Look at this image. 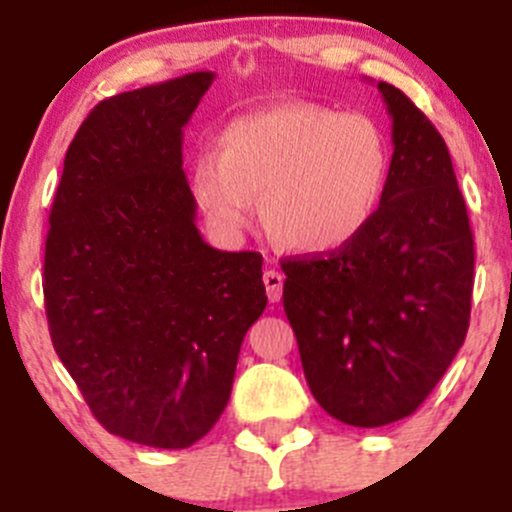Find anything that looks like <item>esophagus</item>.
<instances>
[{"instance_id": "1", "label": "esophagus", "mask_w": 512, "mask_h": 512, "mask_svg": "<svg viewBox=\"0 0 512 512\" xmlns=\"http://www.w3.org/2000/svg\"><path fill=\"white\" fill-rule=\"evenodd\" d=\"M262 280H265V287H267V299H270L272 304L280 302V299H282V282H285L282 272L267 270L265 275H262Z\"/></svg>"}]
</instances>
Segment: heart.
<instances>
[{"label":"heart","mask_w":512,"mask_h":512,"mask_svg":"<svg viewBox=\"0 0 512 512\" xmlns=\"http://www.w3.org/2000/svg\"><path fill=\"white\" fill-rule=\"evenodd\" d=\"M389 178L391 146L374 118L287 101L227 121L218 153L195 156L190 195L223 235L252 227L262 195L265 223L282 245L332 255L369 230Z\"/></svg>","instance_id":"heart-1"}]
</instances>
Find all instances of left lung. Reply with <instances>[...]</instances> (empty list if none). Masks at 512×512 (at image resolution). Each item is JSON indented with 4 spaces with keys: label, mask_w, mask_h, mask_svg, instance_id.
<instances>
[{
    "label": "left lung",
    "mask_w": 512,
    "mask_h": 512,
    "mask_svg": "<svg viewBox=\"0 0 512 512\" xmlns=\"http://www.w3.org/2000/svg\"><path fill=\"white\" fill-rule=\"evenodd\" d=\"M391 116V178L369 230L329 257L285 260V312L314 399L379 428L411 416L463 347L473 235L441 133L379 81Z\"/></svg>",
    "instance_id": "1"
}]
</instances>
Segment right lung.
<instances>
[{
  "mask_svg": "<svg viewBox=\"0 0 512 512\" xmlns=\"http://www.w3.org/2000/svg\"><path fill=\"white\" fill-rule=\"evenodd\" d=\"M195 71L101 101L64 158L44 255L51 342L106 431L188 448L215 426L262 255L210 247L183 173V128L213 84Z\"/></svg>",
  "mask_w": 512,
  "mask_h": 512,
  "instance_id": "right-lung-1",
  "label": "right lung"
}]
</instances>
